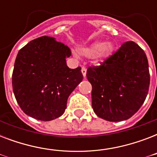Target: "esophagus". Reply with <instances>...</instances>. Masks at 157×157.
Masks as SVG:
<instances>
[{"mask_svg": "<svg viewBox=\"0 0 157 157\" xmlns=\"http://www.w3.org/2000/svg\"><path fill=\"white\" fill-rule=\"evenodd\" d=\"M81 72H82V75H83L84 77H86V68L85 67H81Z\"/></svg>", "mask_w": 157, "mask_h": 157, "instance_id": "esophagus-1", "label": "esophagus"}]
</instances>
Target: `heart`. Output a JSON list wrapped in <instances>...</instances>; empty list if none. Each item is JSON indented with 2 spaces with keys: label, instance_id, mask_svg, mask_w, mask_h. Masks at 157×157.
Returning <instances> with one entry per match:
<instances>
[{
  "label": "heart",
  "instance_id": "1",
  "mask_svg": "<svg viewBox=\"0 0 157 157\" xmlns=\"http://www.w3.org/2000/svg\"><path fill=\"white\" fill-rule=\"evenodd\" d=\"M114 46L111 42L96 41L89 46L81 48V53L85 56L92 57L97 54L99 59L103 60L112 54Z\"/></svg>",
  "mask_w": 157,
  "mask_h": 157
}]
</instances>
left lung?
Listing matches in <instances>:
<instances>
[{"label":"left lung","instance_id":"8db88e82","mask_svg":"<svg viewBox=\"0 0 157 157\" xmlns=\"http://www.w3.org/2000/svg\"><path fill=\"white\" fill-rule=\"evenodd\" d=\"M86 77L95 114L108 121H124L139 111L148 93L147 58L139 45L127 41L99 66L89 67Z\"/></svg>","mask_w":157,"mask_h":157}]
</instances>
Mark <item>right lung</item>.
I'll return each instance as SVG.
<instances>
[{"mask_svg":"<svg viewBox=\"0 0 157 157\" xmlns=\"http://www.w3.org/2000/svg\"><path fill=\"white\" fill-rule=\"evenodd\" d=\"M71 50L54 37L31 40L16 57L12 86L23 112L39 121L61 117L69 95L83 79L81 67L67 66Z\"/></svg>","mask_w":157,"mask_h":157,"instance_id":"1","label":"right lung"}]
</instances>
